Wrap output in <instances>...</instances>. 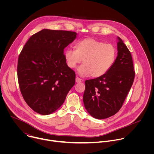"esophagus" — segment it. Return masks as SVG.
<instances>
[{"label":"esophagus","mask_w":154,"mask_h":154,"mask_svg":"<svg viewBox=\"0 0 154 154\" xmlns=\"http://www.w3.org/2000/svg\"><path fill=\"white\" fill-rule=\"evenodd\" d=\"M81 82H82V79H80V78L77 77L75 78V82L76 83H80Z\"/></svg>","instance_id":"1"}]
</instances>
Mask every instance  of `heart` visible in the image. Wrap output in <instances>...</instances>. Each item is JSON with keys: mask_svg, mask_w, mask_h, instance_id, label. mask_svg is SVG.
Segmentation results:
<instances>
[{"mask_svg": "<svg viewBox=\"0 0 154 154\" xmlns=\"http://www.w3.org/2000/svg\"><path fill=\"white\" fill-rule=\"evenodd\" d=\"M117 54L116 48L112 44L86 38L77 43L76 49L66 51L64 57L71 68H75L83 60V64L78 69L80 75L99 77L112 68Z\"/></svg>", "mask_w": 154, "mask_h": 154, "instance_id": "heart-1", "label": "heart"}]
</instances>
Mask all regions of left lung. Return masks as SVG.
<instances>
[{"instance_id": "1", "label": "left lung", "mask_w": 154, "mask_h": 154, "mask_svg": "<svg viewBox=\"0 0 154 154\" xmlns=\"http://www.w3.org/2000/svg\"><path fill=\"white\" fill-rule=\"evenodd\" d=\"M118 39V56L112 68L101 77L85 81L84 105L96 119H105L118 113L134 83L132 57L122 40Z\"/></svg>"}]
</instances>
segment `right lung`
Here are the masks:
<instances>
[{
	"label": "right lung",
	"mask_w": 154,
	"mask_h": 154,
	"mask_svg": "<svg viewBox=\"0 0 154 154\" xmlns=\"http://www.w3.org/2000/svg\"><path fill=\"white\" fill-rule=\"evenodd\" d=\"M76 35L71 31L43 29L29 39L19 55L20 93L40 115L55 112L75 85V73L68 67L63 52Z\"/></svg>",
	"instance_id": "1"
}]
</instances>
